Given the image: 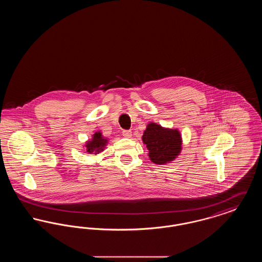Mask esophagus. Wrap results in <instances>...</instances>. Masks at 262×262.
<instances>
[{"label":"esophagus","mask_w":262,"mask_h":262,"mask_svg":"<svg viewBox=\"0 0 262 262\" xmlns=\"http://www.w3.org/2000/svg\"><path fill=\"white\" fill-rule=\"evenodd\" d=\"M123 136L126 138H130L132 137V132L130 130H123Z\"/></svg>","instance_id":"esophagus-1"}]
</instances>
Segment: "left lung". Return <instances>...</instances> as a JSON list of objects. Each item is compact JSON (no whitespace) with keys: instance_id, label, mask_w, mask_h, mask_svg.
<instances>
[{"instance_id":"1","label":"left lung","mask_w":262,"mask_h":262,"mask_svg":"<svg viewBox=\"0 0 262 262\" xmlns=\"http://www.w3.org/2000/svg\"><path fill=\"white\" fill-rule=\"evenodd\" d=\"M142 141L148 149L151 162L165 165L174 161L182 151V135L177 128L163 127L150 123L143 133Z\"/></svg>"}]
</instances>
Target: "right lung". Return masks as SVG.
<instances>
[{
	"mask_svg": "<svg viewBox=\"0 0 262 262\" xmlns=\"http://www.w3.org/2000/svg\"><path fill=\"white\" fill-rule=\"evenodd\" d=\"M108 141V138L103 137L101 132H96L92 138L85 142V150L89 154L97 155L107 146Z\"/></svg>",
	"mask_w": 262,
	"mask_h": 262,
	"instance_id": "obj_1",
	"label": "right lung"
}]
</instances>
